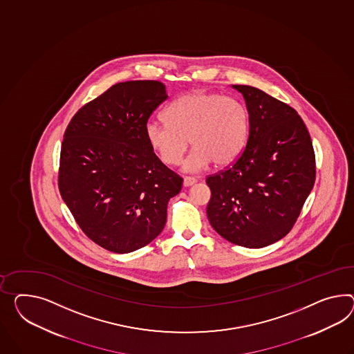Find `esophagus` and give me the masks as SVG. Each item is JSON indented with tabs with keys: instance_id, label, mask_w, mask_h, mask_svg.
Masks as SVG:
<instances>
[{
	"instance_id": "esophagus-1",
	"label": "esophagus",
	"mask_w": 354,
	"mask_h": 354,
	"mask_svg": "<svg viewBox=\"0 0 354 354\" xmlns=\"http://www.w3.org/2000/svg\"><path fill=\"white\" fill-rule=\"evenodd\" d=\"M196 182H198V180L194 178V177H185V178H183V186H185V187H190L192 185H195Z\"/></svg>"
}]
</instances>
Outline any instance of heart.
<instances>
[{
    "label": "heart",
    "instance_id": "b5f03b06",
    "mask_svg": "<svg viewBox=\"0 0 354 354\" xmlns=\"http://www.w3.org/2000/svg\"><path fill=\"white\" fill-rule=\"evenodd\" d=\"M165 122L146 124V137L160 160L183 171L200 172L213 163L227 167L236 162L249 140V115L241 102L218 93L195 91L182 95L164 111Z\"/></svg>",
    "mask_w": 354,
    "mask_h": 354
}]
</instances>
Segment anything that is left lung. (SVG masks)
<instances>
[{"label":"left lung","instance_id":"left-lung-1","mask_svg":"<svg viewBox=\"0 0 354 354\" xmlns=\"http://www.w3.org/2000/svg\"><path fill=\"white\" fill-rule=\"evenodd\" d=\"M244 97L249 140L226 171L207 178L209 223L249 249L281 240L315 185V151L298 113L252 86H231Z\"/></svg>","mask_w":354,"mask_h":354}]
</instances>
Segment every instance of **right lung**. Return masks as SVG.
Returning a JSON list of instances; mask_svg holds the SVG:
<instances>
[{
  "label": "right lung",
  "instance_id": "obj_1",
  "mask_svg": "<svg viewBox=\"0 0 354 354\" xmlns=\"http://www.w3.org/2000/svg\"><path fill=\"white\" fill-rule=\"evenodd\" d=\"M168 99L163 83H118L73 117L64 133L59 190L82 231L126 254L163 231L182 178L154 154L146 124Z\"/></svg>",
  "mask_w": 354,
  "mask_h": 354
}]
</instances>
